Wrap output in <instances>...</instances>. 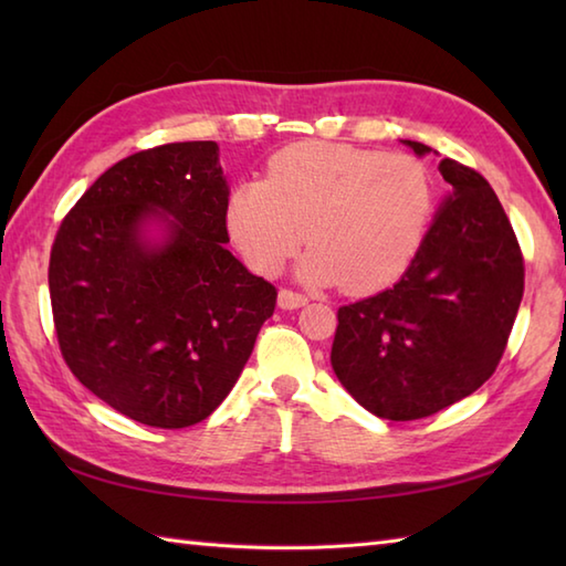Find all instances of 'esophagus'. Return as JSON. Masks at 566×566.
<instances>
[{
  "mask_svg": "<svg viewBox=\"0 0 566 566\" xmlns=\"http://www.w3.org/2000/svg\"><path fill=\"white\" fill-rule=\"evenodd\" d=\"M306 302H308V298L304 294L292 292V290H280V296H276V304H280V308H286V311L302 308V306H306Z\"/></svg>",
  "mask_w": 566,
  "mask_h": 566,
  "instance_id": "34e87169",
  "label": "esophagus"
}]
</instances>
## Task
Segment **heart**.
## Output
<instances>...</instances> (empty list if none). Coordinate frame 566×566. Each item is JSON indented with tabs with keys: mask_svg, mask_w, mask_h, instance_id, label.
<instances>
[{
	"mask_svg": "<svg viewBox=\"0 0 566 566\" xmlns=\"http://www.w3.org/2000/svg\"><path fill=\"white\" fill-rule=\"evenodd\" d=\"M428 213L430 185L411 155L302 140L272 155L268 177L231 191L226 223L255 272H280L306 238L304 280L365 294L403 274Z\"/></svg>",
	"mask_w": 566,
	"mask_h": 566,
	"instance_id": "b5f03b06",
	"label": "heart"
}]
</instances>
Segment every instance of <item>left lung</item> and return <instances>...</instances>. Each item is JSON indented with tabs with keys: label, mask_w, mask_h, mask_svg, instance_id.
<instances>
[{
	"label": "left lung",
	"mask_w": 566,
	"mask_h": 566,
	"mask_svg": "<svg viewBox=\"0 0 566 566\" xmlns=\"http://www.w3.org/2000/svg\"><path fill=\"white\" fill-rule=\"evenodd\" d=\"M416 155L418 140H401ZM444 195L416 258L391 290L338 308L331 365L369 413L416 420L494 375L523 298V255L496 191L440 160Z\"/></svg>",
	"instance_id": "1"
}]
</instances>
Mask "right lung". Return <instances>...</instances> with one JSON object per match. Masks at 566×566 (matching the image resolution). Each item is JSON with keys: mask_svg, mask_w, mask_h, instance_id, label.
<instances>
[{"mask_svg": "<svg viewBox=\"0 0 566 566\" xmlns=\"http://www.w3.org/2000/svg\"><path fill=\"white\" fill-rule=\"evenodd\" d=\"M226 209L219 146L167 143L109 167L57 228L48 286L60 353L143 426L211 416L274 314V286L226 250Z\"/></svg>", "mask_w": 566, "mask_h": 566, "instance_id": "obj_1", "label": "right lung"}]
</instances>
